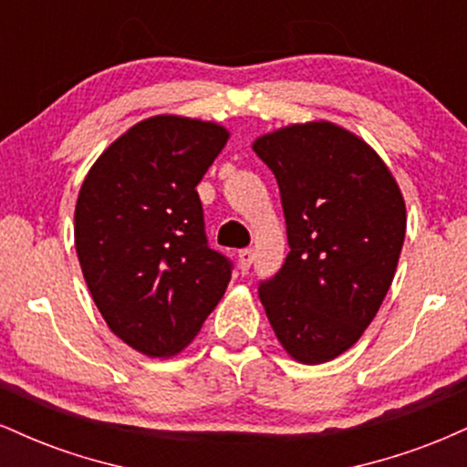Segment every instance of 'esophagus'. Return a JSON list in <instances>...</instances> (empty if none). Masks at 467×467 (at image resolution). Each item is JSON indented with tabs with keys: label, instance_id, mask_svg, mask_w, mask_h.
I'll return each mask as SVG.
<instances>
[{
	"label": "esophagus",
	"instance_id": "esophagus-1",
	"mask_svg": "<svg viewBox=\"0 0 467 467\" xmlns=\"http://www.w3.org/2000/svg\"><path fill=\"white\" fill-rule=\"evenodd\" d=\"M239 265H241V270H250V265H252V261H254V252H252L250 248H244V250H239Z\"/></svg>",
	"mask_w": 467,
	"mask_h": 467
}]
</instances>
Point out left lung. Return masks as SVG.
<instances>
[{
	"label": "left lung",
	"instance_id": "1",
	"mask_svg": "<svg viewBox=\"0 0 467 467\" xmlns=\"http://www.w3.org/2000/svg\"><path fill=\"white\" fill-rule=\"evenodd\" d=\"M252 149L276 178L289 244L259 298L294 360L329 362L360 340L393 283L404 197L379 155L334 122L283 127Z\"/></svg>",
	"mask_w": 467,
	"mask_h": 467
}]
</instances>
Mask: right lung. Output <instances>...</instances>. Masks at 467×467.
Returning a JSON list of instances; mask_svg holds the SVG:
<instances>
[{"instance_id": "obj_1", "label": "right lung", "mask_w": 467, "mask_h": 467, "mask_svg": "<svg viewBox=\"0 0 467 467\" xmlns=\"http://www.w3.org/2000/svg\"><path fill=\"white\" fill-rule=\"evenodd\" d=\"M228 131L153 116L105 149L80 186L74 244L109 329L151 358L184 349L226 292L233 264L208 245L195 186Z\"/></svg>"}]
</instances>
